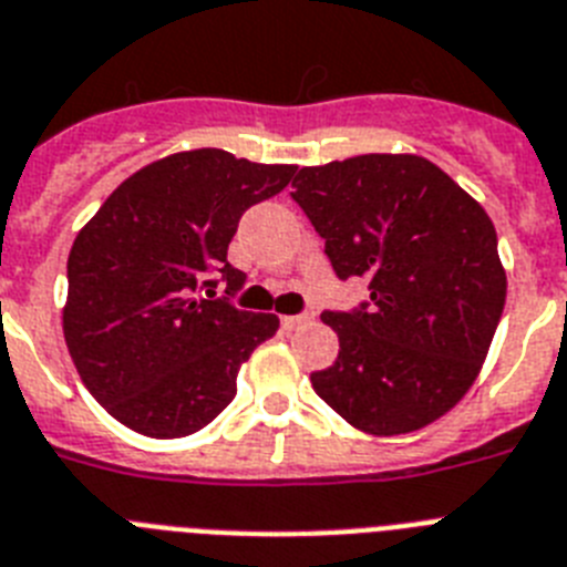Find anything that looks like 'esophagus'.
<instances>
[{
  "instance_id": "esophagus-1",
  "label": "esophagus",
  "mask_w": 567,
  "mask_h": 567,
  "mask_svg": "<svg viewBox=\"0 0 567 567\" xmlns=\"http://www.w3.org/2000/svg\"><path fill=\"white\" fill-rule=\"evenodd\" d=\"M306 322H311V317H308V313H285L282 317L285 331H293V328L306 326Z\"/></svg>"
}]
</instances>
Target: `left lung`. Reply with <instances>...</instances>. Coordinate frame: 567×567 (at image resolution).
Segmentation results:
<instances>
[{
    "mask_svg": "<svg viewBox=\"0 0 567 567\" xmlns=\"http://www.w3.org/2000/svg\"><path fill=\"white\" fill-rule=\"evenodd\" d=\"M291 187L337 276H360L372 291L357 311L322 313L340 354L311 374L313 392L369 435L430 426L470 392L502 320L496 227L421 155L302 166Z\"/></svg>",
    "mask_w": 567,
    "mask_h": 567,
    "instance_id": "1",
    "label": "left lung"
}]
</instances>
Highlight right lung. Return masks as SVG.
Instances as JSON below:
<instances>
[{
  "label": "right lung",
  "mask_w": 567,
  "mask_h": 567,
  "mask_svg": "<svg viewBox=\"0 0 567 567\" xmlns=\"http://www.w3.org/2000/svg\"><path fill=\"white\" fill-rule=\"evenodd\" d=\"M293 164H254L225 150L175 152L123 181L69 254L63 337L80 380L114 421L146 437L204 430L236 398L276 313L216 297L245 274L227 261L247 207L282 193ZM205 293L202 295L200 291Z\"/></svg>",
  "instance_id": "right-lung-1"
}]
</instances>
